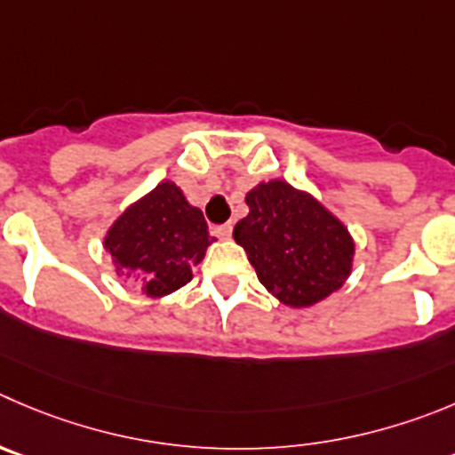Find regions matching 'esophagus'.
<instances>
[{
  "label": "esophagus",
  "mask_w": 455,
  "mask_h": 455,
  "mask_svg": "<svg viewBox=\"0 0 455 455\" xmlns=\"http://www.w3.org/2000/svg\"><path fill=\"white\" fill-rule=\"evenodd\" d=\"M212 235L219 236V239H230V236H232V223L214 225V228H212Z\"/></svg>",
  "instance_id": "esophagus-1"
}]
</instances>
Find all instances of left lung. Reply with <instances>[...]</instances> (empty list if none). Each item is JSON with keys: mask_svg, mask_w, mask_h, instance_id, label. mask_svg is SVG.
<instances>
[{"mask_svg": "<svg viewBox=\"0 0 455 455\" xmlns=\"http://www.w3.org/2000/svg\"><path fill=\"white\" fill-rule=\"evenodd\" d=\"M245 203L250 214L235 225V241L281 304L306 308L341 288L355 245L322 203L285 180L261 183Z\"/></svg>", "mask_w": 455, "mask_h": 455, "instance_id": "obj_1", "label": "left lung"}]
</instances>
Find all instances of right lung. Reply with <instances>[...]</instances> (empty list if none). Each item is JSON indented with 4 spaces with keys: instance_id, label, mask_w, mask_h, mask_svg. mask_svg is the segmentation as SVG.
<instances>
[{
    "instance_id": "1",
    "label": "right lung",
    "mask_w": 455,
    "mask_h": 455,
    "mask_svg": "<svg viewBox=\"0 0 455 455\" xmlns=\"http://www.w3.org/2000/svg\"><path fill=\"white\" fill-rule=\"evenodd\" d=\"M203 212L174 183H160L114 223L105 248L118 275L149 297L170 295L192 279L212 243Z\"/></svg>"
}]
</instances>
